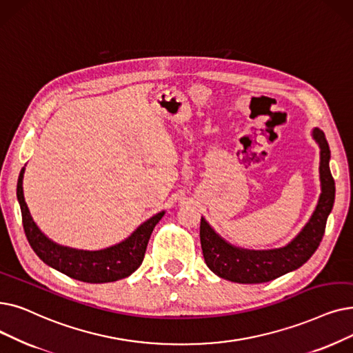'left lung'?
<instances>
[{
	"label": "left lung",
	"mask_w": 353,
	"mask_h": 353,
	"mask_svg": "<svg viewBox=\"0 0 353 353\" xmlns=\"http://www.w3.org/2000/svg\"><path fill=\"white\" fill-rule=\"evenodd\" d=\"M313 139L320 147L321 193L310 221L288 245L279 250L254 251L234 247L213 231L205 218L201 221V243L206 265L221 279L239 284H259L300 268L316 252L325 235L326 221L334 203V180L329 160L330 150L325 132L314 128Z\"/></svg>",
	"instance_id": "1"
}]
</instances>
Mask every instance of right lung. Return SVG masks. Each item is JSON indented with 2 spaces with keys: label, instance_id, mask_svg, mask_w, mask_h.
I'll return each instance as SVG.
<instances>
[{
  "label": "right lung",
  "instance_id": "right-lung-1",
  "mask_svg": "<svg viewBox=\"0 0 353 353\" xmlns=\"http://www.w3.org/2000/svg\"><path fill=\"white\" fill-rule=\"evenodd\" d=\"M24 170L26 167L21 168L17 181V199L21 208L23 226L30 247L44 264L63 272L70 279L92 284L125 279L141 265L152 229L164 216V210L141 223L125 241L110 248L83 251L62 247L46 236L30 214L23 193Z\"/></svg>",
  "mask_w": 353,
  "mask_h": 353
}]
</instances>
